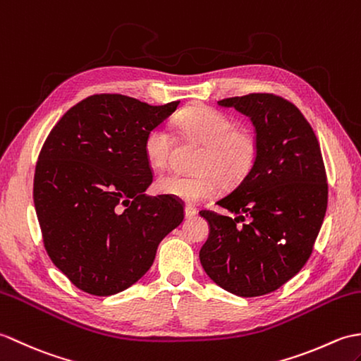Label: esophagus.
Segmentation results:
<instances>
[{
    "mask_svg": "<svg viewBox=\"0 0 361 361\" xmlns=\"http://www.w3.org/2000/svg\"><path fill=\"white\" fill-rule=\"evenodd\" d=\"M196 213H197V208L195 205H191V204L185 205V216H187V218H193Z\"/></svg>",
    "mask_w": 361,
    "mask_h": 361,
    "instance_id": "esophagus-1",
    "label": "esophagus"
}]
</instances>
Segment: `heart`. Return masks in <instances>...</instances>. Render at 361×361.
<instances>
[{
  "label": "heart",
  "instance_id": "b5f03b06",
  "mask_svg": "<svg viewBox=\"0 0 361 361\" xmlns=\"http://www.w3.org/2000/svg\"><path fill=\"white\" fill-rule=\"evenodd\" d=\"M182 137L196 142L204 149L196 162V174L168 173L157 179V190L185 202L210 197L219 188L241 183L258 160L259 139L252 128L236 126V120L218 109L191 106L174 118ZM176 142L165 126H154L143 140V154L154 170L170 164Z\"/></svg>",
  "mask_w": 361,
  "mask_h": 361
}]
</instances>
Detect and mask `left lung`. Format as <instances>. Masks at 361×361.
<instances>
[{"label":"left lung","instance_id":"obj_1","mask_svg":"<svg viewBox=\"0 0 361 361\" xmlns=\"http://www.w3.org/2000/svg\"><path fill=\"white\" fill-rule=\"evenodd\" d=\"M250 117L259 139L253 170L219 207L201 210L210 236L199 252L207 275L230 293L279 289L310 258L327 208V176L310 123L292 102L269 92L218 102Z\"/></svg>","mask_w":361,"mask_h":361}]
</instances>
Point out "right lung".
Returning <instances> with one entry per match:
<instances>
[{
	"instance_id": "right-lung-1",
	"label": "right lung",
	"mask_w": 361,
	"mask_h": 361,
	"mask_svg": "<svg viewBox=\"0 0 361 361\" xmlns=\"http://www.w3.org/2000/svg\"><path fill=\"white\" fill-rule=\"evenodd\" d=\"M178 105L94 94L44 140L34 176L37 218L51 261L80 290L108 296L128 289L185 218L180 199L145 193L153 170L143 140Z\"/></svg>"
}]
</instances>
